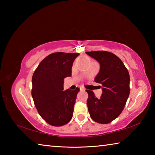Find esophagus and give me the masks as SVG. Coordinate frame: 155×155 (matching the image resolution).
<instances>
[{"mask_svg":"<svg viewBox=\"0 0 155 155\" xmlns=\"http://www.w3.org/2000/svg\"><path fill=\"white\" fill-rule=\"evenodd\" d=\"M80 90L81 91H83V90H85V89H84L83 87H80Z\"/></svg>","mask_w":155,"mask_h":155,"instance_id":"34e87169","label":"esophagus"}]
</instances>
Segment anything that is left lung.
Listing matches in <instances>:
<instances>
[{
	"label": "left lung",
	"instance_id": "obj_1",
	"mask_svg": "<svg viewBox=\"0 0 155 155\" xmlns=\"http://www.w3.org/2000/svg\"><path fill=\"white\" fill-rule=\"evenodd\" d=\"M100 64V71L95 78L101 83L103 94L97 98L93 91L87 90V104L90 117L100 124H108L117 118L124 109L130 94V76L119 57L111 52H85Z\"/></svg>",
	"mask_w": 155,
	"mask_h": 155
}]
</instances>
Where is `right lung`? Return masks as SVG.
I'll return each mask as SVG.
<instances>
[{
	"label": "right lung",
	"instance_id": "right-lung-1",
	"mask_svg": "<svg viewBox=\"0 0 155 155\" xmlns=\"http://www.w3.org/2000/svg\"><path fill=\"white\" fill-rule=\"evenodd\" d=\"M78 53L54 52L38 65L32 77L34 104L40 116L54 127L66 124L72 117L79 88L64 91V78L71 77L72 68Z\"/></svg>",
	"mask_w": 155,
	"mask_h": 155
}]
</instances>
